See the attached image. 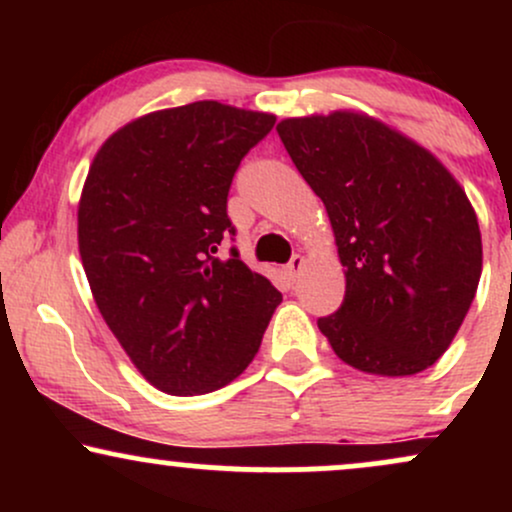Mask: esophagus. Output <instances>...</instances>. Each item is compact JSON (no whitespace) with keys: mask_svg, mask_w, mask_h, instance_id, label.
Here are the masks:
<instances>
[{"mask_svg":"<svg viewBox=\"0 0 512 512\" xmlns=\"http://www.w3.org/2000/svg\"><path fill=\"white\" fill-rule=\"evenodd\" d=\"M303 267H305V257L303 255H293V260L286 264V274H289V279L296 281L298 276H301Z\"/></svg>","mask_w":512,"mask_h":512,"instance_id":"esophagus-1","label":"esophagus"}]
</instances>
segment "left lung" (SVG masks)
I'll return each instance as SVG.
<instances>
[{
	"instance_id": "1",
	"label": "left lung",
	"mask_w": 512,
	"mask_h": 512,
	"mask_svg": "<svg viewBox=\"0 0 512 512\" xmlns=\"http://www.w3.org/2000/svg\"><path fill=\"white\" fill-rule=\"evenodd\" d=\"M330 216L346 293L317 327L346 366L416 375L460 330L481 276L477 211L431 151L358 110L276 125Z\"/></svg>"
}]
</instances>
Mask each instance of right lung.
<instances>
[{
  "label": "right lung",
  "mask_w": 512,
  "mask_h": 512,
  "mask_svg": "<svg viewBox=\"0 0 512 512\" xmlns=\"http://www.w3.org/2000/svg\"><path fill=\"white\" fill-rule=\"evenodd\" d=\"M274 122L219 101L156 110L110 134L88 168L76 233L93 301L166 395L236 380L281 303L236 250L219 255L233 175Z\"/></svg>",
  "instance_id": "add662e5"
}]
</instances>
